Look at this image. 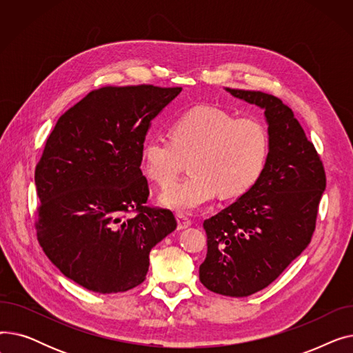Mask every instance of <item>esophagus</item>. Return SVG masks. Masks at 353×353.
<instances>
[{
	"label": "esophagus",
	"mask_w": 353,
	"mask_h": 353,
	"mask_svg": "<svg viewBox=\"0 0 353 353\" xmlns=\"http://www.w3.org/2000/svg\"><path fill=\"white\" fill-rule=\"evenodd\" d=\"M176 219H177V229H179V230L188 229L189 226H192V220H190L188 216H184V214H181V213H177V214H176Z\"/></svg>",
	"instance_id": "34e87169"
}]
</instances>
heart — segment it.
Masks as SVG:
<instances>
[{
  "instance_id": "obj_1",
  "label": "heart",
  "mask_w": 353,
  "mask_h": 353,
  "mask_svg": "<svg viewBox=\"0 0 353 353\" xmlns=\"http://www.w3.org/2000/svg\"><path fill=\"white\" fill-rule=\"evenodd\" d=\"M269 156V134L254 119H236L213 105L193 107L170 127V139L150 137L141 147L143 172L168 184L189 158L192 174L163 189V206L192 213L217 194L225 199L248 193L261 179Z\"/></svg>"
}]
</instances>
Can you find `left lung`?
<instances>
[{"mask_svg":"<svg viewBox=\"0 0 353 353\" xmlns=\"http://www.w3.org/2000/svg\"><path fill=\"white\" fill-rule=\"evenodd\" d=\"M265 111L269 156L254 186L205 220L208 254L200 282L245 298L269 286L310 243L326 188L322 161L293 111L262 91L226 88Z\"/></svg>","mask_w":353,"mask_h":353,"instance_id":"1","label":"left lung"}]
</instances>
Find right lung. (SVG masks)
<instances>
[{
	"label": "right lung",
	"mask_w": 353,
	"mask_h": 353,
	"mask_svg": "<svg viewBox=\"0 0 353 353\" xmlns=\"http://www.w3.org/2000/svg\"><path fill=\"white\" fill-rule=\"evenodd\" d=\"M181 87H103L59 119L35 167L37 237L68 279L97 293L139 286L148 254L177 221L147 208L145 134Z\"/></svg>",
	"instance_id": "add662e5"
}]
</instances>
